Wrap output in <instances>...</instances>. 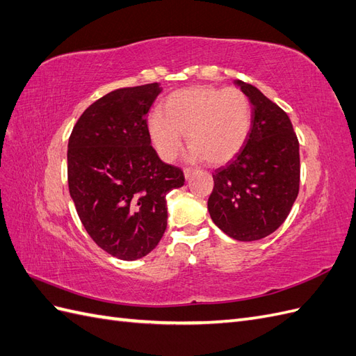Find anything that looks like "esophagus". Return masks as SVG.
Listing matches in <instances>:
<instances>
[{
    "instance_id": "esophagus-1",
    "label": "esophagus",
    "mask_w": 356,
    "mask_h": 356,
    "mask_svg": "<svg viewBox=\"0 0 356 356\" xmlns=\"http://www.w3.org/2000/svg\"><path fill=\"white\" fill-rule=\"evenodd\" d=\"M193 174H195V170H193V169H190V168H186V169H184V177H186V179H190V178L193 177Z\"/></svg>"
}]
</instances>
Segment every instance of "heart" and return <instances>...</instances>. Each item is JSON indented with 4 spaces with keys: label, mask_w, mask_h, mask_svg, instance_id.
I'll list each match as a JSON object with an SVG mask.
<instances>
[{
    "label": "heart",
    "mask_w": 356,
    "mask_h": 356,
    "mask_svg": "<svg viewBox=\"0 0 356 356\" xmlns=\"http://www.w3.org/2000/svg\"><path fill=\"white\" fill-rule=\"evenodd\" d=\"M251 122L250 101L239 89L193 86L170 93L161 113L149 114L147 129L161 160H175L186 134L188 160L221 165L241 152Z\"/></svg>",
    "instance_id": "b5f03b06"
}]
</instances>
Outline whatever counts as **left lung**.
I'll return each mask as SVG.
<instances>
[{"instance_id": "8db88e82", "label": "left lung", "mask_w": 356, "mask_h": 356, "mask_svg": "<svg viewBox=\"0 0 356 356\" xmlns=\"http://www.w3.org/2000/svg\"><path fill=\"white\" fill-rule=\"evenodd\" d=\"M252 106L245 145L215 170L208 211L220 230L241 242L260 241L286 220L298 195V139L286 113L241 80Z\"/></svg>"}]
</instances>
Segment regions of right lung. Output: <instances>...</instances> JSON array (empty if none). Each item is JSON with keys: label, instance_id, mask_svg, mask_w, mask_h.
I'll return each mask as SVG.
<instances>
[{"label": "right lung", "instance_id": "obj_1", "mask_svg": "<svg viewBox=\"0 0 356 356\" xmlns=\"http://www.w3.org/2000/svg\"><path fill=\"white\" fill-rule=\"evenodd\" d=\"M159 83L110 92L80 115L68 141V186L81 224L105 252L134 261L168 225L166 195L184 186L179 168L152 147L145 115Z\"/></svg>", "mask_w": 356, "mask_h": 356}]
</instances>
